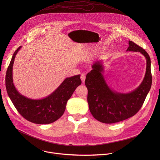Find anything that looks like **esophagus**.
Segmentation results:
<instances>
[{"instance_id": "34e87169", "label": "esophagus", "mask_w": 160, "mask_h": 160, "mask_svg": "<svg viewBox=\"0 0 160 160\" xmlns=\"http://www.w3.org/2000/svg\"><path fill=\"white\" fill-rule=\"evenodd\" d=\"M81 79L82 82L84 83V81H85V79H86V75H85V74L82 73V74H81Z\"/></svg>"}]
</instances>
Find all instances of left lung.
I'll use <instances>...</instances> for the list:
<instances>
[{
	"label": "left lung",
	"instance_id": "obj_1",
	"mask_svg": "<svg viewBox=\"0 0 160 160\" xmlns=\"http://www.w3.org/2000/svg\"><path fill=\"white\" fill-rule=\"evenodd\" d=\"M127 51L140 52L146 58L145 77L134 91L127 93L113 91L108 86L103 75L102 62L96 61L88 72L85 84L88 90V102L92 116L100 122L112 124L128 119L137 113L142 107L150 91L152 76L151 61L147 52L131 41H129Z\"/></svg>",
	"mask_w": 160,
	"mask_h": 160
}]
</instances>
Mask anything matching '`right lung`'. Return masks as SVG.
Wrapping results in <instances>:
<instances>
[{"instance_id": "1", "label": "right lung", "mask_w": 160, "mask_h": 160, "mask_svg": "<svg viewBox=\"0 0 160 160\" xmlns=\"http://www.w3.org/2000/svg\"><path fill=\"white\" fill-rule=\"evenodd\" d=\"M21 47H19L14 52L6 72L5 86L8 95L18 113L26 120L38 124L53 122L63 114L68 100L81 84V76L78 74L66 78L55 91L44 98H28L17 91L13 82V63Z\"/></svg>"}]
</instances>
